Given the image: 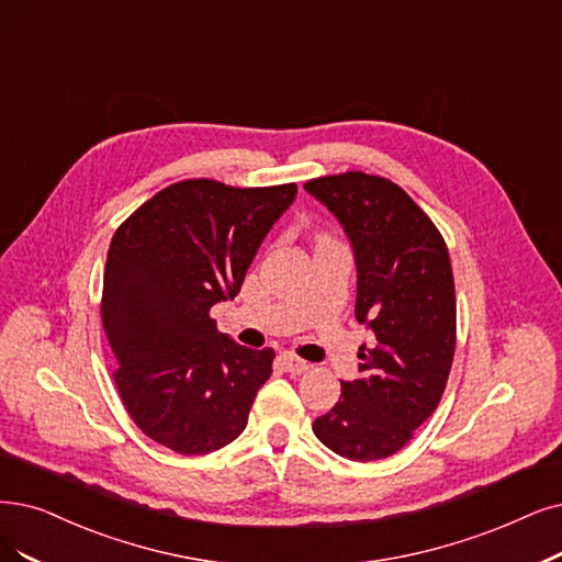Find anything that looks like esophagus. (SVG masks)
<instances>
[{
    "label": "esophagus",
    "mask_w": 562,
    "mask_h": 562,
    "mask_svg": "<svg viewBox=\"0 0 562 562\" xmlns=\"http://www.w3.org/2000/svg\"><path fill=\"white\" fill-rule=\"evenodd\" d=\"M279 362H281V367H283L288 373H293V375H300V373H306V371H308V364L304 362V359H300V357H295V355H290V352H281V355H279Z\"/></svg>",
    "instance_id": "esophagus-1"
}]
</instances>
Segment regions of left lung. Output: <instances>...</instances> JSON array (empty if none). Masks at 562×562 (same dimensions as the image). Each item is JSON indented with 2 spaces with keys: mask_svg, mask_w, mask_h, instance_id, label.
<instances>
[{
  "mask_svg": "<svg viewBox=\"0 0 562 562\" xmlns=\"http://www.w3.org/2000/svg\"><path fill=\"white\" fill-rule=\"evenodd\" d=\"M304 189L339 218L357 267L359 378L341 380L313 434L344 459H387L431 417L452 369L457 295L450 254L413 198L385 177L344 172Z\"/></svg>",
  "mask_w": 562,
  "mask_h": 562,
  "instance_id": "8db88e82",
  "label": "left lung"
}]
</instances>
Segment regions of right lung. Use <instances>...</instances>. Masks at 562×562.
Masks as SVG:
<instances>
[{"label": "right lung", "instance_id": "add662e5", "mask_svg": "<svg viewBox=\"0 0 562 562\" xmlns=\"http://www.w3.org/2000/svg\"><path fill=\"white\" fill-rule=\"evenodd\" d=\"M295 184L235 189L187 179L133 212L110 241L101 318L115 383L138 429L177 454H210L246 426L274 350L221 334L233 300Z\"/></svg>", "mask_w": 562, "mask_h": 562}]
</instances>
